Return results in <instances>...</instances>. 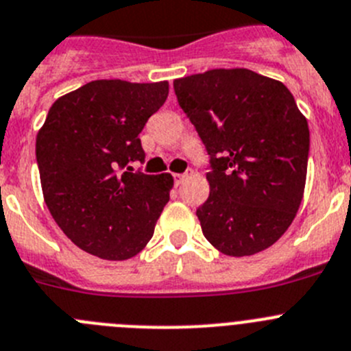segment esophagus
<instances>
[{"label":"esophagus","mask_w":351,"mask_h":351,"mask_svg":"<svg viewBox=\"0 0 351 351\" xmlns=\"http://www.w3.org/2000/svg\"><path fill=\"white\" fill-rule=\"evenodd\" d=\"M173 176H175V183H176V185H180V183H182L183 180L186 178V175H173Z\"/></svg>","instance_id":"34e87169"}]
</instances>
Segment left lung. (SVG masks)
I'll return each mask as SVG.
<instances>
[{
  "instance_id": "left-lung-1",
  "label": "left lung",
  "mask_w": 351,
  "mask_h": 351,
  "mask_svg": "<svg viewBox=\"0 0 351 351\" xmlns=\"http://www.w3.org/2000/svg\"><path fill=\"white\" fill-rule=\"evenodd\" d=\"M173 86L209 156L202 234L227 256L267 250L293 223L306 182L310 131L294 97L250 69H213Z\"/></svg>"
}]
</instances>
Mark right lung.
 Returning <instances> with one entry per match:
<instances>
[{
  "mask_svg": "<svg viewBox=\"0 0 351 351\" xmlns=\"http://www.w3.org/2000/svg\"><path fill=\"white\" fill-rule=\"evenodd\" d=\"M168 93V81H91L58 98L38 133L36 160L53 220L101 260L138 254L169 201V173L131 166L145 160L138 135Z\"/></svg>",
  "mask_w": 351,
  "mask_h": 351,
  "instance_id": "right-lung-1",
  "label": "right lung"
}]
</instances>
